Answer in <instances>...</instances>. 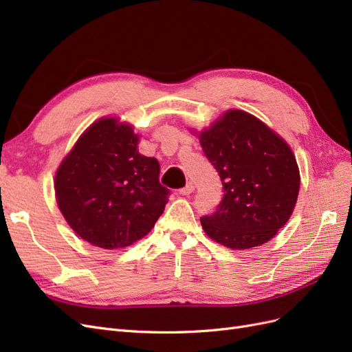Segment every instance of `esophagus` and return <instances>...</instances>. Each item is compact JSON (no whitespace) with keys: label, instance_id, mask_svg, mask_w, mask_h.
Listing matches in <instances>:
<instances>
[{"label":"esophagus","instance_id":"obj_1","mask_svg":"<svg viewBox=\"0 0 352 352\" xmlns=\"http://www.w3.org/2000/svg\"><path fill=\"white\" fill-rule=\"evenodd\" d=\"M192 192H194V185L190 184V182H188L185 188H182V189L179 190V194H182V195H189V194H192Z\"/></svg>","mask_w":352,"mask_h":352}]
</instances>
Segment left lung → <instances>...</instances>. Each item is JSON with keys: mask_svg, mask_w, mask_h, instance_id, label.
<instances>
[{"mask_svg": "<svg viewBox=\"0 0 352 352\" xmlns=\"http://www.w3.org/2000/svg\"><path fill=\"white\" fill-rule=\"evenodd\" d=\"M197 135L225 192L219 208L201 217L206 235L230 250L269 242L292 216L300 192L291 146L257 117L236 109Z\"/></svg>", "mask_w": 352, "mask_h": 352, "instance_id": "1", "label": "left lung"}]
</instances>
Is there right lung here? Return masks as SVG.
Here are the masks:
<instances>
[{
  "label": "right lung",
  "instance_id": "1",
  "mask_svg": "<svg viewBox=\"0 0 352 352\" xmlns=\"http://www.w3.org/2000/svg\"><path fill=\"white\" fill-rule=\"evenodd\" d=\"M140 135L120 117H101L85 131L60 163L56 199L67 225L83 241L122 250L154 228L168 190L160 164L138 151Z\"/></svg>",
  "mask_w": 352,
  "mask_h": 352
}]
</instances>
